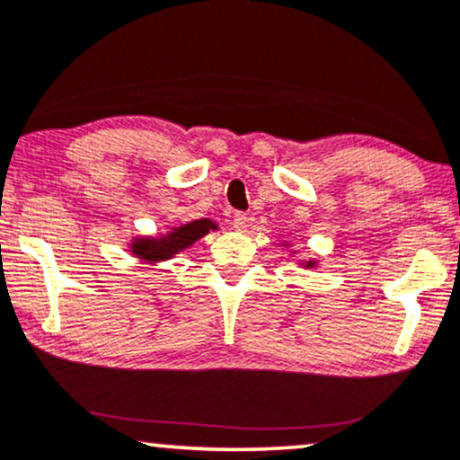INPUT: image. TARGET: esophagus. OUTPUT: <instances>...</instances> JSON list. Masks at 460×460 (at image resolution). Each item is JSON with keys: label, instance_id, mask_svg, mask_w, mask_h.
<instances>
[{"label": "esophagus", "instance_id": "obj_1", "mask_svg": "<svg viewBox=\"0 0 460 460\" xmlns=\"http://www.w3.org/2000/svg\"><path fill=\"white\" fill-rule=\"evenodd\" d=\"M231 225H234V229H237V231H246L248 216L246 214H234V218H231Z\"/></svg>", "mask_w": 460, "mask_h": 460}]
</instances>
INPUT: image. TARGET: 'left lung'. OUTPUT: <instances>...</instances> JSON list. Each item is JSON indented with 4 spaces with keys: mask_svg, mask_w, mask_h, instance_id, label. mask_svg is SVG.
Wrapping results in <instances>:
<instances>
[{
    "mask_svg": "<svg viewBox=\"0 0 460 460\" xmlns=\"http://www.w3.org/2000/svg\"><path fill=\"white\" fill-rule=\"evenodd\" d=\"M279 246L283 248V251H287V257H291L293 261L300 265V268H304V270H314V268H319L317 259H304V257H300V252H297L296 248H293V244H291L289 240H279Z\"/></svg>",
    "mask_w": 460,
    "mask_h": 460,
    "instance_id": "left-lung-1",
    "label": "left lung"
}]
</instances>
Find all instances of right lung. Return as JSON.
I'll list each match as a JSON object with an SVG mask.
<instances>
[{
  "mask_svg": "<svg viewBox=\"0 0 460 460\" xmlns=\"http://www.w3.org/2000/svg\"><path fill=\"white\" fill-rule=\"evenodd\" d=\"M209 231H218V223L212 218L190 220L177 226H169L164 234L156 235H135L128 240V252L143 263H164L175 259L177 254L197 244Z\"/></svg>",
  "mask_w": 460,
  "mask_h": 460,
  "instance_id": "obj_1",
  "label": "right lung"
}]
</instances>
